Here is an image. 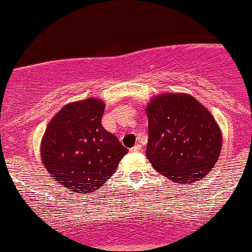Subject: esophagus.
I'll return each instance as SVG.
<instances>
[{"mask_svg":"<svg viewBox=\"0 0 252 252\" xmlns=\"http://www.w3.org/2000/svg\"><path fill=\"white\" fill-rule=\"evenodd\" d=\"M141 149H142V147H141V144H136V146H134L131 149H130V152H132V153H138Z\"/></svg>","mask_w":252,"mask_h":252,"instance_id":"esophagus-1","label":"esophagus"}]
</instances>
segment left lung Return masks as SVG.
I'll return each instance as SVG.
<instances>
[{
	"label": "left lung",
	"mask_w": 252,
	"mask_h": 252,
	"mask_svg": "<svg viewBox=\"0 0 252 252\" xmlns=\"http://www.w3.org/2000/svg\"><path fill=\"white\" fill-rule=\"evenodd\" d=\"M146 155L160 174L186 185L212 170L221 150V131L211 112L186 94L150 100Z\"/></svg>",
	"instance_id": "8db88e82"
}]
</instances>
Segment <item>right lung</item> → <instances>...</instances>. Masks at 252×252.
<instances>
[{"instance_id": "right-lung-1", "label": "right lung", "mask_w": 252, "mask_h": 252, "mask_svg": "<svg viewBox=\"0 0 252 252\" xmlns=\"http://www.w3.org/2000/svg\"><path fill=\"white\" fill-rule=\"evenodd\" d=\"M105 104L88 98L65 105L41 141V160L68 192L92 194L112 176L128 149L102 126Z\"/></svg>"}]
</instances>
